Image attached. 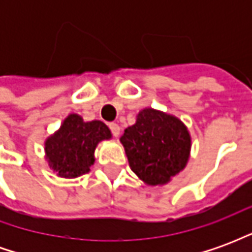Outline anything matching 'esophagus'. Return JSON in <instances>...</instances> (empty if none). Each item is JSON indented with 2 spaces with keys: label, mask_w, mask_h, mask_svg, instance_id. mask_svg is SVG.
I'll list each match as a JSON object with an SVG mask.
<instances>
[{
  "label": "esophagus",
  "mask_w": 252,
  "mask_h": 252,
  "mask_svg": "<svg viewBox=\"0 0 252 252\" xmlns=\"http://www.w3.org/2000/svg\"><path fill=\"white\" fill-rule=\"evenodd\" d=\"M109 128L115 137H117L119 135H120V126H119V124H116V123H110Z\"/></svg>",
  "instance_id": "obj_1"
}]
</instances>
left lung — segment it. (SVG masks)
Segmentation results:
<instances>
[{"instance_id":"8db88e82","label":"left lung","mask_w":252,"mask_h":252,"mask_svg":"<svg viewBox=\"0 0 252 252\" xmlns=\"http://www.w3.org/2000/svg\"><path fill=\"white\" fill-rule=\"evenodd\" d=\"M129 167L146 185H166L189 160L191 137L182 121L162 110L146 108L120 137Z\"/></svg>"}]
</instances>
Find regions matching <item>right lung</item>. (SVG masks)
<instances>
[{
	"label": "right lung",
	"mask_w": 252,
	"mask_h": 252,
	"mask_svg": "<svg viewBox=\"0 0 252 252\" xmlns=\"http://www.w3.org/2000/svg\"><path fill=\"white\" fill-rule=\"evenodd\" d=\"M110 137V129L102 121H83L81 116L71 113L44 143L48 166L62 178L86 174L94 164L97 144Z\"/></svg>",
	"instance_id": "1"
}]
</instances>
